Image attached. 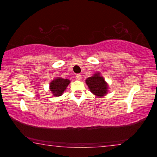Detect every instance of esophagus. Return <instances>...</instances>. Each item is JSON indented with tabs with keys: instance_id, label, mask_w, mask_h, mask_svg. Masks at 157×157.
<instances>
[{
	"instance_id": "1",
	"label": "esophagus",
	"mask_w": 157,
	"mask_h": 157,
	"mask_svg": "<svg viewBox=\"0 0 157 157\" xmlns=\"http://www.w3.org/2000/svg\"><path fill=\"white\" fill-rule=\"evenodd\" d=\"M76 78L78 79V80H81V75L79 74H77L76 75Z\"/></svg>"
}]
</instances>
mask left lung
<instances>
[{"label":"left lung","instance_id":"left-lung-1","mask_svg":"<svg viewBox=\"0 0 157 157\" xmlns=\"http://www.w3.org/2000/svg\"><path fill=\"white\" fill-rule=\"evenodd\" d=\"M86 83L92 93L98 97H101L106 94L108 89L106 83L105 82L104 78L98 73L93 76L88 78L86 80Z\"/></svg>","mask_w":157,"mask_h":157}]
</instances>
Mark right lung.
I'll list each match as a JSON object with an SVG mask.
<instances>
[{"mask_svg":"<svg viewBox=\"0 0 157 157\" xmlns=\"http://www.w3.org/2000/svg\"><path fill=\"white\" fill-rule=\"evenodd\" d=\"M70 81L67 78H58L52 81L50 83V89L54 96H59L63 94L64 90L69 84Z\"/></svg>","mask_w":157,"mask_h":157,"instance_id":"right-lung-1","label":"right lung"}]
</instances>
